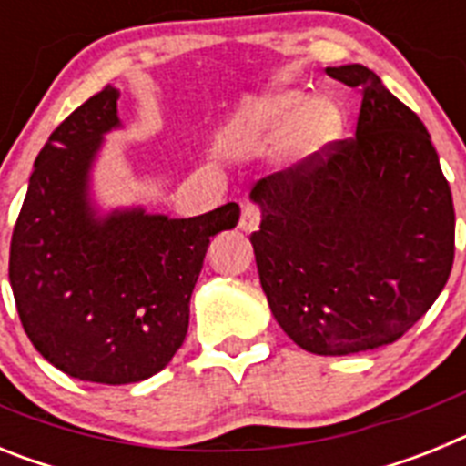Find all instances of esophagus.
<instances>
[{
    "mask_svg": "<svg viewBox=\"0 0 466 466\" xmlns=\"http://www.w3.org/2000/svg\"><path fill=\"white\" fill-rule=\"evenodd\" d=\"M258 221H261V209H258L257 205L247 203L245 208H242L240 230H245V233H254V230L258 228Z\"/></svg>",
    "mask_w": 466,
    "mask_h": 466,
    "instance_id": "esophagus-1",
    "label": "esophagus"
}]
</instances>
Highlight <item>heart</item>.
Here are the masks:
<instances>
[{
  "label": "heart",
  "mask_w": 466,
  "mask_h": 466,
  "mask_svg": "<svg viewBox=\"0 0 466 466\" xmlns=\"http://www.w3.org/2000/svg\"><path fill=\"white\" fill-rule=\"evenodd\" d=\"M343 111L329 97L303 88H279L263 95L233 118L228 137L240 144L275 139L287 133V154L294 163H308L343 135Z\"/></svg>",
  "instance_id": "obj_1"
}]
</instances>
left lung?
<instances>
[{"mask_svg": "<svg viewBox=\"0 0 466 466\" xmlns=\"http://www.w3.org/2000/svg\"><path fill=\"white\" fill-rule=\"evenodd\" d=\"M361 88L352 139L257 182L252 233L263 294L312 355L399 340L446 287L455 209L427 127L364 65L327 67Z\"/></svg>", "mask_w": 466, "mask_h": 466, "instance_id": "8db88e82", "label": "left lung"}]
</instances>
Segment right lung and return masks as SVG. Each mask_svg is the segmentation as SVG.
Returning <instances> with one entry per match:
<instances>
[{
  "label": "right lung",
  "mask_w": 466,
  "mask_h": 466,
  "mask_svg": "<svg viewBox=\"0 0 466 466\" xmlns=\"http://www.w3.org/2000/svg\"><path fill=\"white\" fill-rule=\"evenodd\" d=\"M106 86L53 130L35 160L15 221L8 279L27 339L72 378L127 385L163 371L182 348L188 300L209 238L236 228L240 208L191 219L142 205L102 212L93 167L121 130Z\"/></svg>",
  "instance_id": "1"
}]
</instances>
